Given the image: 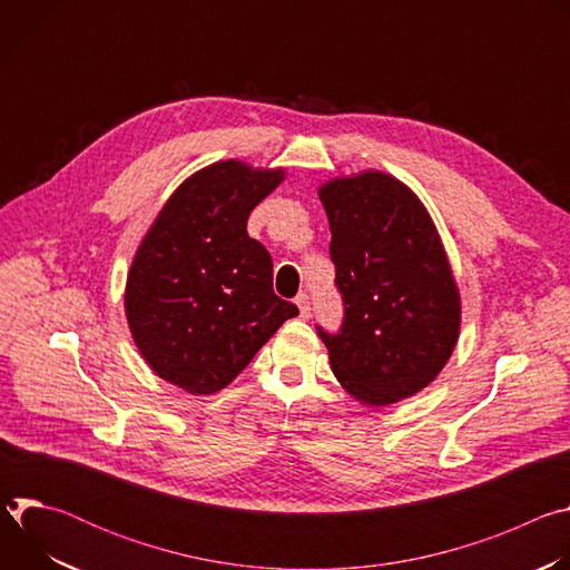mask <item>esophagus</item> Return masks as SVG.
I'll use <instances>...</instances> for the list:
<instances>
[{
  "instance_id": "34e87169",
  "label": "esophagus",
  "mask_w": 570,
  "mask_h": 570,
  "mask_svg": "<svg viewBox=\"0 0 570 570\" xmlns=\"http://www.w3.org/2000/svg\"><path fill=\"white\" fill-rule=\"evenodd\" d=\"M295 304H297V308H299V317H302V320H306V317L311 315V302H308V295H306V293H299V295L295 297Z\"/></svg>"
}]
</instances>
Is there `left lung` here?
Returning a JSON list of instances; mask_svg holds the SVG:
<instances>
[{"label":"left lung","instance_id":"left-lung-1","mask_svg":"<svg viewBox=\"0 0 570 570\" xmlns=\"http://www.w3.org/2000/svg\"><path fill=\"white\" fill-rule=\"evenodd\" d=\"M317 196L345 304L341 334L317 327L332 370L376 409L413 396L435 381L460 336V291L438 227L417 194L383 171L334 178Z\"/></svg>","mask_w":570,"mask_h":570}]
</instances>
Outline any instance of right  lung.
Here are the masks:
<instances>
[{
    "label": "right lung",
    "instance_id": "1",
    "mask_svg": "<svg viewBox=\"0 0 570 570\" xmlns=\"http://www.w3.org/2000/svg\"><path fill=\"white\" fill-rule=\"evenodd\" d=\"M286 178L220 159L189 176L144 234L126 279L132 341L159 376L214 394L297 306L273 291V259L248 236L250 212Z\"/></svg>",
    "mask_w": 570,
    "mask_h": 570
}]
</instances>
